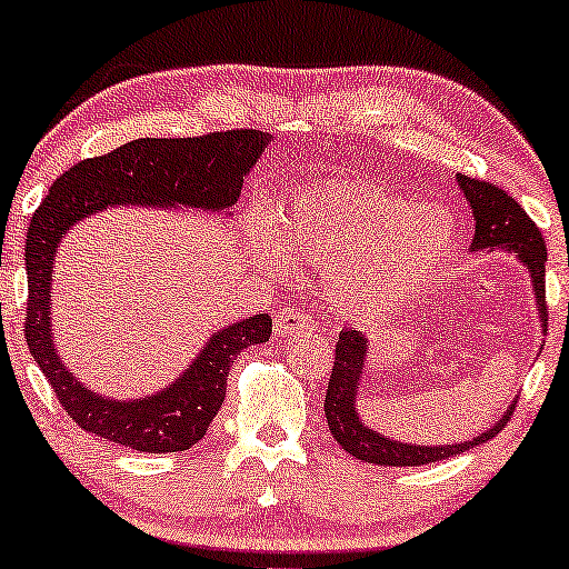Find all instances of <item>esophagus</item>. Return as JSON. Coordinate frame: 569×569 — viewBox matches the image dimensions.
Wrapping results in <instances>:
<instances>
[{"label":"esophagus","instance_id":"esophagus-1","mask_svg":"<svg viewBox=\"0 0 569 569\" xmlns=\"http://www.w3.org/2000/svg\"><path fill=\"white\" fill-rule=\"evenodd\" d=\"M316 321L308 313H302L300 308H284L282 313L274 318V333L277 337H290L298 331H313Z\"/></svg>","mask_w":569,"mask_h":569}]
</instances>
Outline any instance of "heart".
I'll return each mask as SVG.
<instances>
[{"label": "heart", "instance_id": "b5f03b06", "mask_svg": "<svg viewBox=\"0 0 569 569\" xmlns=\"http://www.w3.org/2000/svg\"><path fill=\"white\" fill-rule=\"evenodd\" d=\"M456 222L376 181H321L295 191L274 230L256 228L251 253L279 269L287 251L333 279V306L349 321L391 313L442 267Z\"/></svg>", "mask_w": 569, "mask_h": 569}]
</instances>
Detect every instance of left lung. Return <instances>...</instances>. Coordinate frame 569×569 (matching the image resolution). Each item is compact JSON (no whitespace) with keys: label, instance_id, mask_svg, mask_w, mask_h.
<instances>
[{"label":"left lung","instance_id":"1","mask_svg":"<svg viewBox=\"0 0 569 569\" xmlns=\"http://www.w3.org/2000/svg\"><path fill=\"white\" fill-rule=\"evenodd\" d=\"M458 186H461L466 199H469L473 222H477L473 224L471 251L481 253L500 248V251L516 253V259L523 263L528 274H531L541 331H547V298H543V295H547V287H543V274H547V246H543L539 228H536L531 217L520 209L518 201L508 197L502 189H497V186L477 181V178L469 176H458ZM365 360H368V339H365V333L352 329L341 331L323 401V415L326 422H329L333 440H337L349 456L360 458L365 463L425 466L435 461H446L450 456L466 453V450L492 440L495 435L508 425L512 409H516V403H510L508 411H505L489 430L466 442H456V446H417V442L391 440L388 435L370 430V427L360 419V415H357V391H360Z\"/></svg>","mask_w":569,"mask_h":569}]
</instances>
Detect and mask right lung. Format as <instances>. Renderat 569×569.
<instances>
[{
  "instance_id": "right-lung-1",
  "label": "right lung",
  "mask_w": 569,
  "mask_h": 569,
  "mask_svg": "<svg viewBox=\"0 0 569 569\" xmlns=\"http://www.w3.org/2000/svg\"><path fill=\"white\" fill-rule=\"evenodd\" d=\"M271 142L256 129L209 131L183 139H134L119 150L77 162L59 176L30 220L26 238V341L74 425L139 453L189 450L220 411L236 357L271 333L259 313L214 331L173 383L142 399L100 396L67 370L51 333V274L61 238L92 212L113 204L186 207L228 212L243 178Z\"/></svg>"
}]
</instances>
